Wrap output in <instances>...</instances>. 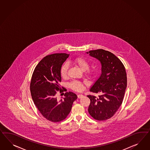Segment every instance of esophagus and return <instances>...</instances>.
<instances>
[{"instance_id":"esophagus-1","label":"esophagus","mask_w":150,"mask_h":150,"mask_svg":"<svg viewBox=\"0 0 150 150\" xmlns=\"http://www.w3.org/2000/svg\"><path fill=\"white\" fill-rule=\"evenodd\" d=\"M77 96H78V98H81L83 97V95L81 94H78L77 95Z\"/></svg>"}]
</instances>
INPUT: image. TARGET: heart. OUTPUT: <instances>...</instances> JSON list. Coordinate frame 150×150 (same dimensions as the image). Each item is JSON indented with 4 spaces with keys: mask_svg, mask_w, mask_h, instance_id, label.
Returning a JSON list of instances; mask_svg holds the SVG:
<instances>
[{
    "mask_svg": "<svg viewBox=\"0 0 150 150\" xmlns=\"http://www.w3.org/2000/svg\"><path fill=\"white\" fill-rule=\"evenodd\" d=\"M74 64H76L82 71H84L85 73L89 76H93L95 73V71L94 69H90L89 62L88 60L84 57H79L74 59L73 60ZM69 69V64L67 62H65L62 64L60 69V75L62 78H66L67 74V71ZM70 88L76 91L80 92L83 90L84 85L83 83L80 81H71L69 84Z\"/></svg>",
    "mask_w": 150,
    "mask_h": 150,
    "instance_id": "heart-1",
    "label": "heart"
}]
</instances>
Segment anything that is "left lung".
Returning a JSON list of instances; mask_svg holds the SVG:
<instances>
[{"label":"left lung","instance_id":"left-lung-1","mask_svg":"<svg viewBox=\"0 0 150 150\" xmlns=\"http://www.w3.org/2000/svg\"><path fill=\"white\" fill-rule=\"evenodd\" d=\"M86 53L101 64V74L90 90L101 95L98 98L87 96L90 100L88 112L95 120H105L113 116L123 102L127 83L126 71L121 61L111 52L97 49Z\"/></svg>","mask_w":150,"mask_h":150}]
</instances>
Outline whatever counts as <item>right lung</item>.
Here are the masks:
<instances>
[{
    "mask_svg": "<svg viewBox=\"0 0 150 150\" xmlns=\"http://www.w3.org/2000/svg\"><path fill=\"white\" fill-rule=\"evenodd\" d=\"M65 53L53 54L44 57L37 65L31 78L30 90L35 106L42 116L52 122L64 120L70 113L73 103L77 98L71 91L63 93L64 97L58 98L57 91L62 90L60 69L69 57Z\"/></svg>",
    "mask_w": 150,
    "mask_h": 150,
    "instance_id": "1",
    "label": "right lung"
}]
</instances>
